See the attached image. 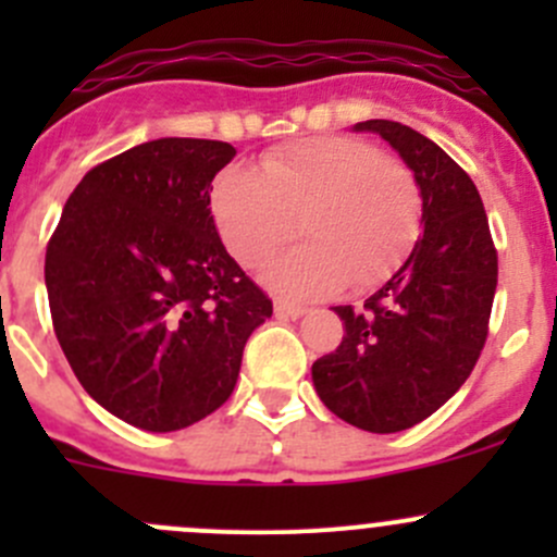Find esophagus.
<instances>
[{"label": "esophagus", "mask_w": 557, "mask_h": 557, "mask_svg": "<svg viewBox=\"0 0 557 557\" xmlns=\"http://www.w3.org/2000/svg\"><path fill=\"white\" fill-rule=\"evenodd\" d=\"M274 312L283 314V318H301V314H307V307L301 305H294V301H274Z\"/></svg>", "instance_id": "1"}]
</instances>
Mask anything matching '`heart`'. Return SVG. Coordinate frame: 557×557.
<instances>
[{
	"label": "heart",
	"instance_id": "b5f03b06",
	"mask_svg": "<svg viewBox=\"0 0 557 557\" xmlns=\"http://www.w3.org/2000/svg\"><path fill=\"white\" fill-rule=\"evenodd\" d=\"M210 212L226 250L245 269L272 261L299 221L305 245L267 272L269 288L320 299L350 280L383 283L420 228V188L404 161L352 137H307L272 150L258 172L218 174Z\"/></svg>",
	"mask_w": 557,
	"mask_h": 557
}]
</instances>
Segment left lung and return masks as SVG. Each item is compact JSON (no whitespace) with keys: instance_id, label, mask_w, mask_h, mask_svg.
Returning <instances> with one entry per match:
<instances>
[{"instance_id":"obj_1","label":"left lung","mask_w":557,"mask_h":557,"mask_svg":"<svg viewBox=\"0 0 557 557\" xmlns=\"http://www.w3.org/2000/svg\"><path fill=\"white\" fill-rule=\"evenodd\" d=\"M352 132L380 134L414 174L423 234L363 307H334L345 336L312 363V383L345 423L396 434L469 380L487 339L498 256L480 190L440 145L396 121H363Z\"/></svg>"}]
</instances>
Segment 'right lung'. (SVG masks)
Returning a JSON list of instances; mask_svg holds the SVG:
<instances>
[{"mask_svg":"<svg viewBox=\"0 0 557 557\" xmlns=\"http://www.w3.org/2000/svg\"><path fill=\"white\" fill-rule=\"evenodd\" d=\"M218 139L161 137L94 166L45 252L55 339L88 396L153 434L188 429L237 385L272 301L223 247Z\"/></svg>","mask_w":557,"mask_h":557,"instance_id":"right-lung-1","label":"right lung"}]
</instances>
